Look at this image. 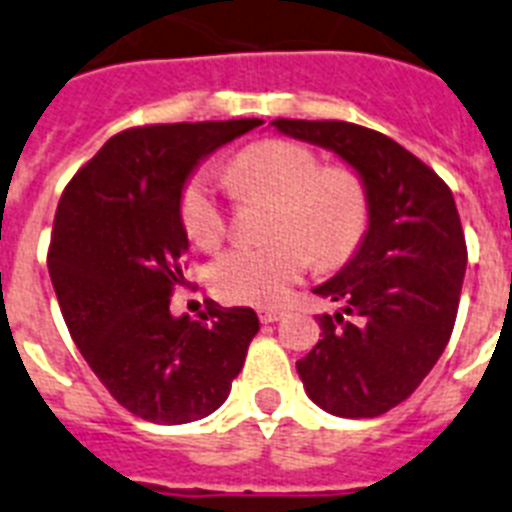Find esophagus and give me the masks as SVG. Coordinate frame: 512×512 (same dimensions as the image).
<instances>
[{
	"mask_svg": "<svg viewBox=\"0 0 512 512\" xmlns=\"http://www.w3.org/2000/svg\"><path fill=\"white\" fill-rule=\"evenodd\" d=\"M257 315H260V321L263 323H276L284 318V313H281V310H276V307H260V310H257Z\"/></svg>",
	"mask_w": 512,
	"mask_h": 512,
	"instance_id": "34e87169",
	"label": "esophagus"
}]
</instances>
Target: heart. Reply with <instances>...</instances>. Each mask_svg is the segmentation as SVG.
I'll return each instance as SVG.
<instances>
[{
  "instance_id": "1",
  "label": "heart",
  "mask_w": 512,
  "mask_h": 512,
  "mask_svg": "<svg viewBox=\"0 0 512 512\" xmlns=\"http://www.w3.org/2000/svg\"><path fill=\"white\" fill-rule=\"evenodd\" d=\"M228 184L239 194L273 199L270 242L236 244L210 265L218 297L247 305H276L318 257L342 263L365 231L368 202L350 168L326 165L307 147L284 139L255 141L228 162ZM181 223L197 247H215L226 220L207 176H194L181 194Z\"/></svg>"
}]
</instances>
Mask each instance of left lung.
<instances>
[{"label":"left lung","instance_id":"8db88e82","mask_svg":"<svg viewBox=\"0 0 512 512\" xmlns=\"http://www.w3.org/2000/svg\"><path fill=\"white\" fill-rule=\"evenodd\" d=\"M278 134L334 152L355 170L368 228L344 268L313 294L323 339L297 360L307 397L339 418H376L418 389L450 342L465 236L442 178L389 136L344 120H286Z\"/></svg>","mask_w":512,"mask_h":512}]
</instances>
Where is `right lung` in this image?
Returning <instances> with one entry per match:
<instances>
[{
    "label": "right lung",
    "mask_w": 512,
    "mask_h": 512,
    "mask_svg": "<svg viewBox=\"0 0 512 512\" xmlns=\"http://www.w3.org/2000/svg\"><path fill=\"white\" fill-rule=\"evenodd\" d=\"M260 118L131 128L112 136L62 194L49 276L73 342L134 415L178 426L215 413L260 321L252 307L170 313L189 249L181 194L199 162Z\"/></svg>",
    "instance_id": "right-lung-1"
}]
</instances>
